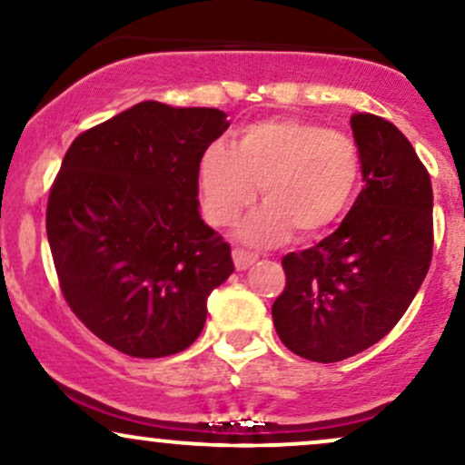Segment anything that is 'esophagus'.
<instances>
[{
	"label": "esophagus",
	"mask_w": 465,
	"mask_h": 465,
	"mask_svg": "<svg viewBox=\"0 0 465 465\" xmlns=\"http://www.w3.org/2000/svg\"><path fill=\"white\" fill-rule=\"evenodd\" d=\"M232 255H233V264H236L238 271L249 269V266L258 260V253H253V251H247V249H240V247L233 249Z\"/></svg>",
	"instance_id": "1"
}]
</instances>
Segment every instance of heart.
<instances>
[{"label":"heart","mask_w":465,"mask_h":465,"mask_svg":"<svg viewBox=\"0 0 465 465\" xmlns=\"http://www.w3.org/2000/svg\"><path fill=\"white\" fill-rule=\"evenodd\" d=\"M359 143L348 133L300 117H269L244 126L233 148L214 142L199 162L203 210L212 225H232L266 205L240 229L251 244H273L291 229L317 236L348 210L361 183Z\"/></svg>","instance_id":"obj_1"}]
</instances>
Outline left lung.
<instances>
[{"label":"left lung","instance_id":"1","mask_svg":"<svg viewBox=\"0 0 465 465\" xmlns=\"http://www.w3.org/2000/svg\"><path fill=\"white\" fill-rule=\"evenodd\" d=\"M350 122L365 188L334 233L282 258L286 286L271 308L282 343L317 362L350 359L391 332L433 258L426 165L385 117Z\"/></svg>","mask_w":465,"mask_h":465}]
</instances>
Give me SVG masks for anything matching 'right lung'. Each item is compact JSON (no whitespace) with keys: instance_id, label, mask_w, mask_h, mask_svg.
Returning <instances> with one entry per match:
<instances>
[{"instance_id":"add662e5","label":"right lung","mask_w":465,"mask_h":465,"mask_svg":"<svg viewBox=\"0 0 465 465\" xmlns=\"http://www.w3.org/2000/svg\"><path fill=\"white\" fill-rule=\"evenodd\" d=\"M229 129L218 109L146 100L80 133L50 188L45 229L63 297L122 354L190 348L232 247L199 214V162Z\"/></svg>"}]
</instances>
